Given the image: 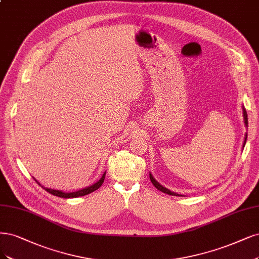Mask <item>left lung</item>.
I'll list each match as a JSON object with an SVG mask.
<instances>
[{
    "instance_id": "1",
    "label": "left lung",
    "mask_w": 259,
    "mask_h": 259,
    "mask_svg": "<svg viewBox=\"0 0 259 259\" xmlns=\"http://www.w3.org/2000/svg\"><path fill=\"white\" fill-rule=\"evenodd\" d=\"M242 111H243V120H244V125H245V127H247V114H246V110H245V108L244 107L242 106ZM246 138H247V133H245V137H244V141H243V146H242V148H244V146H245V141H246ZM150 180H151V182L153 183V185L156 187V189L158 190V191H160V192H163V193H165V194H168V195H171V196H182V195H180V194H177V193H175V192H171L170 190H168V189H166L165 186H163L162 184L160 183H158L154 178H153V176L150 174Z\"/></svg>"
}]
</instances>
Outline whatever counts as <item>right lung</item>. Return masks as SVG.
Returning a JSON list of instances; mask_svg holds the SVG:
<instances>
[{
  "instance_id": "right-lung-1",
  "label": "right lung",
  "mask_w": 259,
  "mask_h": 259,
  "mask_svg": "<svg viewBox=\"0 0 259 259\" xmlns=\"http://www.w3.org/2000/svg\"><path fill=\"white\" fill-rule=\"evenodd\" d=\"M105 176H106V171L103 174L101 179L97 181L96 183H94V184H92L90 186H87V187H84V189H82V190H79V191H76V192H70V193L63 192V191H60V190H55V189H49V187H45L36 179H35V178H34V180L36 181L41 187H44L45 191H47L48 193L55 195V196H58V197H61V198H76V197H80V196H84V195L90 194V193L96 191L97 189H100V187L103 184V182H104V180H105Z\"/></svg>"
}]
</instances>
